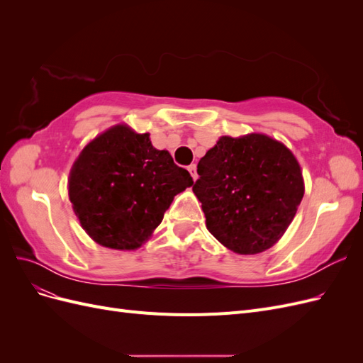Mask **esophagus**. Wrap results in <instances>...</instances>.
Masks as SVG:
<instances>
[{"label": "esophagus", "mask_w": 363, "mask_h": 363, "mask_svg": "<svg viewBox=\"0 0 363 363\" xmlns=\"http://www.w3.org/2000/svg\"><path fill=\"white\" fill-rule=\"evenodd\" d=\"M188 171L191 172V175H192V179H194V180L199 179V172H196V164H195V163H194V164H189V167H188Z\"/></svg>", "instance_id": "esophagus-1"}]
</instances>
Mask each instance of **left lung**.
Wrapping results in <instances>:
<instances>
[{
	"instance_id": "obj_1",
	"label": "left lung",
	"mask_w": 363,
	"mask_h": 363,
	"mask_svg": "<svg viewBox=\"0 0 363 363\" xmlns=\"http://www.w3.org/2000/svg\"><path fill=\"white\" fill-rule=\"evenodd\" d=\"M194 194L206 227L238 255L271 248L292 223L304 182L298 162L267 135L223 136L196 167Z\"/></svg>"
}]
</instances>
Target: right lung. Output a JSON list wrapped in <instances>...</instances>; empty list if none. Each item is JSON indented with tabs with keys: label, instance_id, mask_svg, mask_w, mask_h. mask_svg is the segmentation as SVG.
<instances>
[{
	"label": "right lung",
	"instance_id": "add662e5",
	"mask_svg": "<svg viewBox=\"0 0 363 363\" xmlns=\"http://www.w3.org/2000/svg\"><path fill=\"white\" fill-rule=\"evenodd\" d=\"M194 184L150 133L119 124L87 144L72 164L68 192L82 227L96 244L136 250L151 236L174 196Z\"/></svg>",
	"mask_w": 363,
	"mask_h": 363
}]
</instances>
